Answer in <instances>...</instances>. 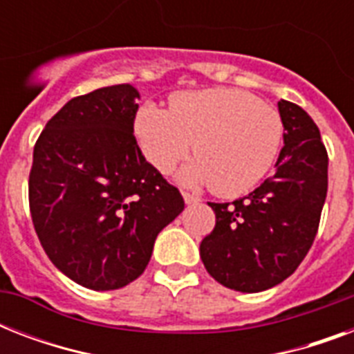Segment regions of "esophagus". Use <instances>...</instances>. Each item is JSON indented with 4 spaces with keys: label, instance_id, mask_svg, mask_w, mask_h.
Returning <instances> with one entry per match:
<instances>
[{
    "label": "esophagus",
    "instance_id": "esophagus-1",
    "mask_svg": "<svg viewBox=\"0 0 354 354\" xmlns=\"http://www.w3.org/2000/svg\"><path fill=\"white\" fill-rule=\"evenodd\" d=\"M183 200H185V204H198L200 202L198 196L191 193H183Z\"/></svg>",
    "mask_w": 354,
    "mask_h": 354
}]
</instances>
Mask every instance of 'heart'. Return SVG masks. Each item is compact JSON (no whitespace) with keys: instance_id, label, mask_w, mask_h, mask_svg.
Masks as SVG:
<instances>
[{"instance_id":"obj_1","label":"heart","mask_w":354,"mask_h":354,"mask_svg":"<svg viewBox=\"0 0 354 354\" xmlns=\"http://www.w3.org/2000/svg\"><path fill=\"white\" fill-rule=\"evenodd\" d=\"M133 133L147 161L161 174L174 171L194 143L198 158L183 171V182L213 185L221 196H239L274 165L283 121L252 93L211 88L176 93L169 112L154 104L141 108Z\"/></svg>"}]
</instances>
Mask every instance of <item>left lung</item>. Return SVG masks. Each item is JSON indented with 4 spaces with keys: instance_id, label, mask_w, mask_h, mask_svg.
Masks as SVG:
<instances>
[{
    "instance_id": "left-lung-1",
    "label": "left lung",
    "mask_w": 354,
    "mask_h": 354,
    "mask_svg": "<svg viewBox=\"0 0 354 354\" xmlns=\"http://www.w3.org/2000/svg\"><path fill=\"white\" fill-rule=\"evenodd\" d=\"M285 147L275 172L253 193L213 204L215 227L200 242L205 270L236 292H261L296 272L313 246L327 196L329 156L316 122L279 101Z\"/></svg>"
}]
</instances>
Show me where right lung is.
<instances>
[{"label": "right lung", "instance_id": "add662e5", "mask_svg": "<svg viewBox=\"0 0 354 354\" xmlns=\"http://www.w3.org/2000/svg\"><path fill=\"white\" fill-rule=\"evenodd\" d=\"M138 97L130 84L75 97L47 121L32 152L36 235L51 263L91 290L138 279L158 233L185 207L136 141Z\"/></svg>", "mask_w": 354, "mask_h": 354}]
</instances>
